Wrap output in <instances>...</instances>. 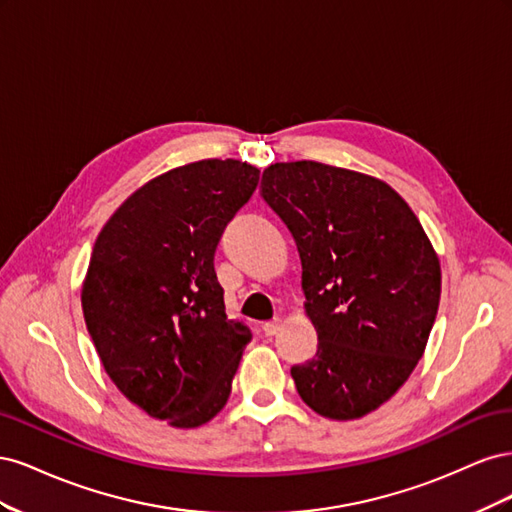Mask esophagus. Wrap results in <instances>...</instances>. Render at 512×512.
I'll list each match as a JSON object with an SVG mask.
<instances>
[{"label": "esophagus", "mask_w": 512, "mask_h": 512, "mask_svg": "<svg viewBox=\"0 0 512 512\" xmlns=\"http://www.w3.org/2000/svg\"><path fill=\"white\" fill-rule=\"evenodd\" d=\"M280 327H282V320L275 318V320H271V322L262 324V333H265L267 337H273L277 331H280Z\"/></svg>", "instance_id": "esophagus-1"}]
</instances>
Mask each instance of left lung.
<instances>
[{
	"label": "left lung",
	"mask_w": 512,
	"mask_h": 512,
	"mask_svg": "<svg viewBox=\"0 0 512 512\" xmlns=\"http://www.w3.org/2000/svg\"><path fill=\"white\" fill-rule=\"evenodd\" d=\"M260 194L297 243L314 359L290 369L333 421L378 410L421 359L440 305V260L391 185L312 160L265 168Z\"/></svg>",
	"instance_id": "left-lung-1"
}]
</instances>
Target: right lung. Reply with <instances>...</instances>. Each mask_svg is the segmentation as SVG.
Instances as JSON below:
<instances>
[{
    "mask_svg": "<svg viewBox=\"0 0 512 512\" xmlns=\"http://www.w3.org/2000/svg\"><path fill=\"white\" fill-rule=\"evenodd\" d=\"M260 170L200 160L138 188L104 224L81 290L108 378L170 427L209 423L228 401L252 333L228 320L213 267L226 224Z\"/></svg>",
    "mask_w": 512,
    "mask_h": 512,
    "instance_id": "obj_1",
    "label": "right lung"
}]
</instances>
